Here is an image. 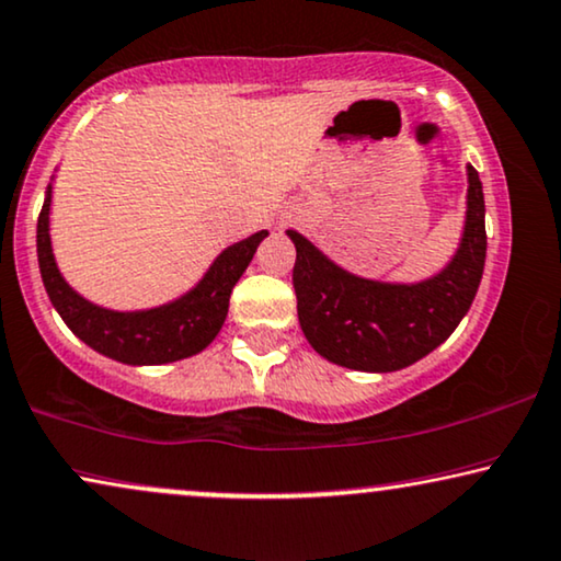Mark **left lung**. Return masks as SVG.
Returning <instances> with one entry per match:
<instances>
[{"label":"left lung","instance_id":"8db88e82","mask_svg":"<svg viewBox=\"0 0 561 561\" xmlns=\"http://www.w3.org/2000/svg\"><path fill=\"white\" fill-rule=\"evenodd\" d=\"M294 288L298 322L322 358L355 370L387 374L425 358L450 337L482 280L486 257L484 193L469 167V210L461 247L446 271L414 286L355 278L298 231Z\"/></svg>","mask_w":561,"mask_h":561}]
</instances>
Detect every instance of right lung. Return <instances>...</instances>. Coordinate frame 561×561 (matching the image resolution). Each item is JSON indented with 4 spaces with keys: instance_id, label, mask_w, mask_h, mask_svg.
<instances>
[{
    "instance_id": "right-lung-1",
    "label": "right lung",
    "mask_w": 561,
    "mask_h": 561,
    "mask_svg": "<svg viewBox=\"0 0 561 561\" xmlns=\"http://www.w3.org/2000/svg\"><path fill=\"white\" fill-rule=\"evenodd\" d=\"M50 191L38 216V265L43 286L69 330L107 358L130 366H157L201 353L221 330L229 296L267 231L231 244L216 257L198 286L178 301L149 311H111L84 301L58 273L48 237Z\"/></svg>"
}]
</instances>
